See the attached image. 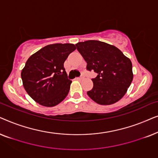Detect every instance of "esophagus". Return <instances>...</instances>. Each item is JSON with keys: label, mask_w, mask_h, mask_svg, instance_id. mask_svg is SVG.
Returning <instances> with one entry per match:
<instances>
[{"label": "esophagus", "mask_w": 158, "mask_h": 158, "mask_svg": "<svg viewBox=\"0 0 158 158\" xmlns=\"http://www.w3.org/2000/svg\"><path fill=\"white\" fill-rule=\"evenodd\" d=\"M76 80H77V81H80V80H82V79H83V77L82 76V77H76V78H75Z\"/></svg>", "instance_id": "obj_1"}]
</instances>
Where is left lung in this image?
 <instances>
[{
	"label": "left lung",
	"mask_w": 158,
	"mask_h": 158,
	"mask_svg": "<svg viewBox=\"0 0 158 158\" xmlns=\"http://www.w3.org/2000/svg\"><path fill=\"white\" fill-rule=\"evenodd\" d=\"M87 62V70H94V88L87 92L93 101L101 105H111L126 94L133 80L132 64L129 58L114 45L97 40L75 44Z\"/></svg>",
	"instance_id": "left-lung-1"
}]
</instances>
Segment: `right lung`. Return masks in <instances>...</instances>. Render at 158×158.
<instances>
[{
	"label": "right lung",
	"mask_w": 158,
	"mask_h": 158,
	"mask_svg": "<svg viewBox=\"0 0 158 158\" xmlns=\"http://www.w3.org/2000/svg\"><path fill=\"white\" fill-rule=\"evenodd\" d=\"M76 49L73 44L47 45L27 60L21 73L23 88L39 104L52 107L68 96L72 81L68 79L64 62Z\"/></svg>",
	"instance_id": "obj_1"
}]
</instances>
